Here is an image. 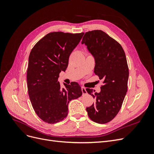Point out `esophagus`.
<instances>
[{
	"label": "esophagus",
	"instance_id": "obj_1",
	"mask_svg": "<svg viewBox=\"0 0 154 154\" xmlns=\"http://www.w3.org/2000/svg\"><path fill=\"white\" fill-rule=\"evenodd\" d=\"M82 93H83V95H85V94H87V92L86 88L85 87H82Z\"/></svg>",
	"mask_w": 154,
	"mask_h": 154
}]
</instances>
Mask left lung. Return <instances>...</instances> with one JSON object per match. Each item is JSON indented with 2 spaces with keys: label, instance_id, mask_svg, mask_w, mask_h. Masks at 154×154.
<instances>
[{
  "label": "left lung",
  "instance_id": "8db88e82",
  "mask_svg": "<svg viewBox=\"0 0 154 154\" xmlns=\"http://www.w3.org/2000/svg\"><path fill=\"white\" fill-rule=\"evenodd\" d=\"M82 44H85L94 57V73L103 83L99 93L86 88L96 100L86 110L93 122L105 124L118 114L127 94L129 75L127 58L122 45L101 30L85 32Z\"/></svg>",
  "mask_w": 154,
  "mask_h": 154
}]
</instances>
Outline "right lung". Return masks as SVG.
<instances>
[{
	"label": "right lung",
	"instance_id": "1",
	"mask_svg": "<svg viewBox=\"0 0 154 154\" xmlns=\"http://www.w3.org/2000/svg\"><path fill=\"white\" fill-rule=\"evenodd\" d=\"M83 34L49 32L31 51L27 70L28 94L36 114L45 123L54 124L66 118L69 101L82 94L77 82L63 83L66 88H62L58 80Z\"/></svg>",
	"mask_w": 154,
	"mask_h": 154
}]
</instances>
